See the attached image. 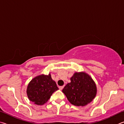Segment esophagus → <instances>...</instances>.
Returning <instances> with one entry per match:
<instances>
[{
  "label": "esophagus",
  "mask_w": 124,
  "mask_h": 124,
  "mask_svg": "<svg viewBox=\"0 0 124 124\" xmlns=\"http://www.w3.org/2000/svg\"><path fill=\"white\" fill-rule=\"evenodd\" d=\"M64 86H59V89L60 90H62V89L64 88Z\"/></svg>",
  "instance_id": "34e87169"
}]
</instances>
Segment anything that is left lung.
<instances>
[{
    "mask_svg": "<svg viewBox=\"0 0 124 124\" xmlns=\"http://www.w3.org/2000/svg\"><path fill=\"white\" fill-rule=\"evenodd\" d=\"M70 80L62 92L71 104L78 107L85 106L96 97V83L87 73L76 72Z\"/></svg>",
    "mask_w": 124,
    "mask_h": 124,
    "instance_id": "obj_1",
    "label": "left lung"
}]
</instances>
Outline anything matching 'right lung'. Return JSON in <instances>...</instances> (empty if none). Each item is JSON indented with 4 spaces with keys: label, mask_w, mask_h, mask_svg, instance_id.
<instances>
[{
    "label": "right lung",
    "mask_w": 124,
    "mask_h": 124,
    "mask_svg": "<svg viewBox=\"0 0 124 124\" xmlns=\"http://www.w3.org/2000/svg\"><path fill=\"white\" fill-rule=\"evenodd\" d=\"M58 89L55 82L49 73L48 75L42 74L32 78L27 86V94L29 100L34 104L43 105Z\"/></svg>",
    "instance_id": "obj_1"
}]
</instances>
